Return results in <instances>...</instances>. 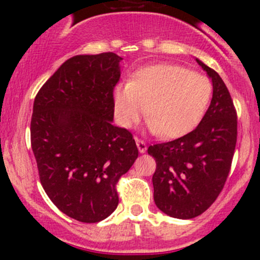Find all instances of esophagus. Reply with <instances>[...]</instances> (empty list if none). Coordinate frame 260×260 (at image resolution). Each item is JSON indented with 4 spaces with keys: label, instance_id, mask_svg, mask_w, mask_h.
I'll list each match as a JSON object with an SVG mask.
<instances>
[{
    "label": "esophagus",
    "instance_id": "obj_1",
    "mask_svg": "<svg viewBox=\"0 0 260 260\" xmlns=\"http://www.w3.org/2000/svg\"><path fill=\"white\" fill-rule=\"evenodd\" d=\"M136 145L138 147V151L141 152V153H145L147 151V145L146 142H143L142 140H138V138H136Z\"/></svg>",
    "mask_w": 260,
    "mask_h": 260
}]
</instances>
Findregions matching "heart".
Returning <instances> with one entry per match:
<instances>
[{"label":"heart","instance_id":"obj_1","mask_svg":"<svg viewBox=\"0 0 260 260\" xmlns=\"http://www.w3.org/2000/svg\"><path fill=\"white\" fill-rule=\"evenodd\" d=\"M212 94L208 77L175 64H156L137 70L128 84L113 90L117 122L132 128L146 107L148 129L164 138H179L199 124Z\"/></svg>","mask_w":260,"mask_h":260}]
</instances>
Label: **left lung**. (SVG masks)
Listing matches in <instances>:
<instances>
[{
	"mask_svg": "<svg viewBox=\"0 0 260 260\" xmlns=\"http://www.w3.org/2000/svg\"><path fill=\"white\" fill-rule=\"evenodd\" d=\"M212 83L208 111L192 132L148 147L156 159L153 199L162 212L192 219L208 210L225 185L235 145L237 112L226 85L215 70L196 59Z\"/></svg>",
	"mask_w": 260,
	"mask_h": 260,
	"instance_id": "left-lung-1",
	"label": "left lung"
}]
</instances>
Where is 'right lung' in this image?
Masks as SVG:
<instances>
[{"label":"right lung","instance_id":"obj_1","mask_svg":"<svg viewBox=\"0 0 260 260\" xmlns=\"http://www.w3.org/2000/svg\"><path fill=\"white\" fill-rule=\"evenodd\" d=\"M122 57L75 55L34 102L31 147L41 185L60 211L98 222L118 206L115 183L138 157L129 131L113 125V89Z\"/></svg>","mask_w":260,"mask_h":260}]
</instances>
